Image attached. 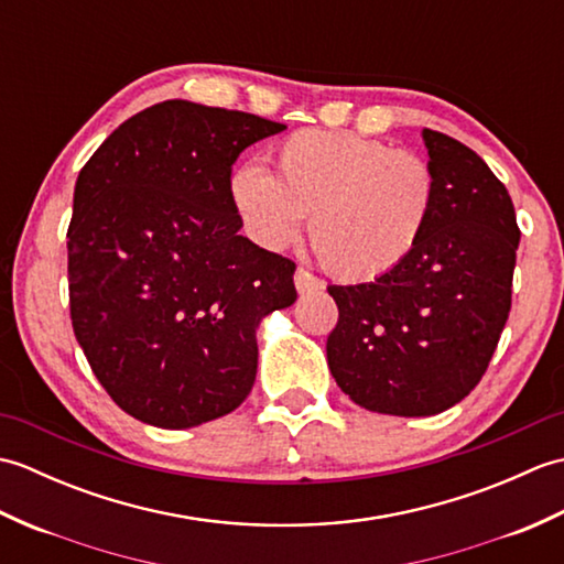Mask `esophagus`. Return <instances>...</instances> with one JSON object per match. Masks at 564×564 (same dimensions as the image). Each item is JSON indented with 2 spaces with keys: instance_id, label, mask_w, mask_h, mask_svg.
I'll return each instance as SVG.
<instances>
[{
  "instance_id": "esophagus-1",
  "label": "esophagus",
  "mask_w": 564,
  "mask_h": 564,
  "mask_svg": "<svg viewBox=\"0 0 564 564\" xmlns=\"http://www.w3.org/2000/svg\"><path fill=\"white\" fill-rule=\"evenodd\" d=\"M295 289L297 293H317L325 289V283H322L315 273H310L307 269H297L295 271Z\"/></svg>"
}]
</instances>
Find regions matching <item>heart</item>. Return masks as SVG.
<instances>
[{
	"label": "heart",
	"mask_w": 564,
	"mask_h": 564,
	"mask_svg": "<svg viewBox=\"0 0 564 564\" xmlns=\"http://www.w3.org/2000/svg\"><path fill=\"white\" fill-rule=\"evenodd\" d=\"M275 178L259 164L230 174V200L261 247L281 249L310 215L317 261L344 281L398 271L434 218L438 182L410 150L358 133L305 128L273 150Z\"/></svg>",
	"instance_id": "1"
}]
</instances>
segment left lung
Segmentation results:
<instances>
[{
  "label": "left lung",
  "mask_w": 564,
  "mask_h": 564,
  "mask_svg": "<svg viewBox=\"0 0 564 564\" xmlns=\"http://www.w3.org/2000/svg\"><path fill=\"white\" fill-rule=\"evenodd\" d=\"M434 218L414 254L378 281L329 285L337 386L370 412L429 416L470 394L511 310L521 230L507 186L480 154L424 128Z\"/></svg>",
  "instance_id": "1"
}]
</instances>
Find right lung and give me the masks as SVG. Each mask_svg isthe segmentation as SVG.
Here are the masks:
<instances>
[{
	"label": "right lung",
	"instance_id": "right-lung-1",
	"mask_svg": "<svg viewBox=\"0 0 564 564\" xmlns=\"http://www.w3.org/2000/svg\"><path fill=\"white\" fill-rule=\"evenodd\" d=\"M285 126L182 99L128 118L82 166L67 227L72 329L130 416L188 429L237 410L257 325L295 303V263L239 235L232 164Z\"/></svg>",
	"mask_w": 564,
	"mask_h": 564
}]
</instances>
